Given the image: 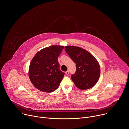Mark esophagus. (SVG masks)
<instances>
[{
    "label": "esophagus",
    "mask_w": 129,
    "mask_h": 129,
    "mask_svg": "<svg viewBox=\"0 0 129 129\" xmlns=\"http://www.w3.org/2000/svg\"><path fill=\"white\" fill-rule=\"evenodd\" d=\"M66 75H69V71H67L66 72Z\"/></svg>",
    "instance_id": "esophagus-1"
}]
</instances>
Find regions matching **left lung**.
<instances>
[{
	"label": "left lung",
	"mask_w": 129,
	"mask_h": 129,
	"mask_svg": "<svg viewBox=\"0 0 129 129\" xmlns=\"http://www.w3.org/2000/svg\"><path fill=\"white\" fill-rule=\"evenodd\" d=\"M66 52L76 63V71L71 76L76 86L85 90L92 87L100 75V67L96 58L88 51L77 46L64 47Z\"/></svg>",
	"instance_id": "left-lung-1"
}]
</instances>
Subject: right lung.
<instances>
[{"label": "right lung", "mask_w": 129, "mask_h": 129, "mask_svg": "<svg viewBox=\"0 0 129 129\" xmlns=\"http://www.w3.org/2000/svg\"><path fill=\"white\" fill-rule=\"evenodd\" d=\"M63 48V46L58 45L45 48L32 59L29 67V77L39 90L51 92L58 87L64 73L59 69L57 59Z\"/></svg>", "instance_id": "1"}]
</instances>
